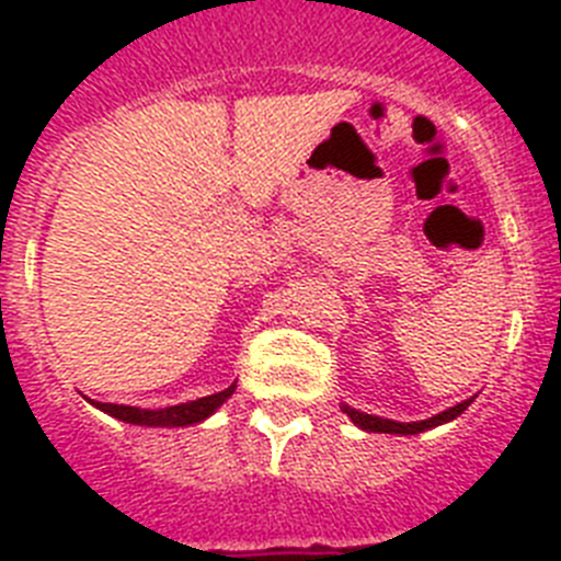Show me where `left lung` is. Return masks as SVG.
<instances>
[{
  "instance_id": "8db88e82",
  "label": "left lung",
  "mask_w": 561,
  "mask_h": 561,
  "mask_svg": "<svg viewBox=\"0 0 561 561\" xmlns=\"http://www.w3.org/2000/svg\"><path fill=\"white\" fill-rule=\"evenodd\" d=\"M474 399H466L460 401V404H455V408L444 410V413L433 415V419L427 421H413V424H401V421H390V419H379V415H368V413H359V410L348 408V404H342V413H348L351 421H354L356 427H362L365 433H390V435H419L424 433V430H433L438 427V424H444V421H453L458 419L460 413H463L469 404H472Z\"/></svg>"
}]
</instances>
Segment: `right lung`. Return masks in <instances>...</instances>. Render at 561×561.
<instances>
[{"label": "right lung", "mask_w": 561, "mask_h": 561, "mask_svg": "<svg viewBox=\"0 0 561 561\" xmlns=\"http://www.w3.org/2000/svg\"><path fill=\"white\" fill-rule=\"evenodd\" d=\"M236 385H230L221 393L205 396V399L187 401V404H176V408L165 410H140V408H126V404H108V401H92L95 408L103 413L114 415V419L126 421V424H140V427H187V424H199L216 408H221L232 396Z\"/></svg>", "instance_id": "add662e5"}]
</instances>
